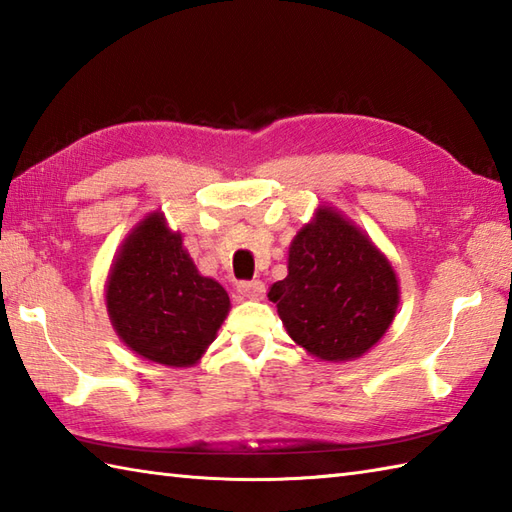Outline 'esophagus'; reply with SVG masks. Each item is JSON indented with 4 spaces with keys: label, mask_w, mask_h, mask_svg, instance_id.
Masks as SVG:
<instances>
[{
    "label": "esophagus",
    "mask_w": 512,
    "mask_h": 512,
    "mask_svg": "<svg viewBox=\"0 0 512 512\" xmlns=\"http://www.w3.org/2000/svg\"><path fill=\"white\" fill-rule=\"evenodd\" d=\"M237 292L242 295L244 299H262L264 297V284L259 279H253V281H239L237 284Z\"/></svg>",
    "instance_id": "1"
}]
</instances>
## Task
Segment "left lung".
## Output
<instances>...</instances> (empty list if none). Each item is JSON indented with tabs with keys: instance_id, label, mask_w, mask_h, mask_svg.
<instances>
[{
	"instance_id": "1",
	"label": "left lung",
	"mask_w": 512,
	"mask_h": 512,
	"mask_svg": "<svg viewBox=\"0 0 512 512\" xmlns=\"http://www.w3.org/2000/svg\"><path fill=\"white\" fill-rule=\"evenodd\" d=\"M292 341L323 361H350L376 345L398 308L394 268L378 248L321 209L290 246L288 277L270 286Z\"/></svg>"
}]
</instances>
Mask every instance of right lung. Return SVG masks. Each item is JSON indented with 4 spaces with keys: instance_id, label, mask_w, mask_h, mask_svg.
<instances>
[{
    "instance_id": "1",
    "label": "right lung",
    "mask_w": 512,
    "mask_h": 512,
    "mask_svg": "<svg viewBox=\"0 0 512 512\" xmlns=\"http://www.w3.org/2000/svg\"><path fill=\"white\" fill-rule=\"evenodd\" d=\"M105 299L125 345L169 367L198 361L231 308L226 290L198 273L180 233L158 213L127 237Z\"/></svg>"
}]
</instances>
